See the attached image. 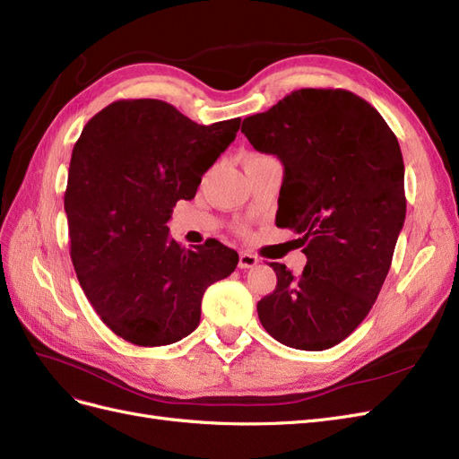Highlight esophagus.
Returning <instances> with one entry per match:
<instances>
[{
	"label": "esophagus",
	"mask_w": 459,
	"mask_h": 459,
	"mask_svg": "<svg viewBox=\"0 0 459 459\" xmlns=\"http://www.w3.org/2000/svg\"><path fill=\"white\" fill-rule=\"evenodd\" d=\"M258 264V258L251 253H239V268L245 270V268H253Z\"/></svg>",
	"instance_id": "34e87169"
}]
</instances>
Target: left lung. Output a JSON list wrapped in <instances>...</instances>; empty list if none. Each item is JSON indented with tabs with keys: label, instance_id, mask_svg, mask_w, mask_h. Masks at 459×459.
Segmentation results:
<instances>
[{
	"label": "left lung",
	"instance_id": "left-lung-1",
	"mask_svg": "<svg viewBox=\"0 0 459 459\" xmlns=\"http://www.w3.org/2000/svg\"><path fill=\"white\" fill-rule=\"evenodd\" d=\"M241 132L281 160L275 224L300 233L307 255L299 275L270 264L277 285L258 302L260 324L290 349H331L369 314L404 226L396 135L362 97L316 88L247 117Z\"/></svg>",
	"mask_w": 459,
	"mask_h": 459
}]
</instances>
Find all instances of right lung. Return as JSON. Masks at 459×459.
Masks as SVG:
<instances>
[{
	"label": "right lung",
	"instance_id": "add662e5",
	"mask_svg": "<svg viewBox=\"0 0 459 459\" xmlns=\"http://www.w3.org/2000/svg\"><path fill=\"white\" fill-rule=\"evenodd\" d=\"M239 124L203 126L170 103L120 100L82 130L65 191L71 258L93 310L124 341H182L199 325L206 287L238 266L216 239L182 248L166 221L179 199L195 197Z\"/></svg>",
	"mask_w": 459,
	"mask_h": 459
}]
</instances>
